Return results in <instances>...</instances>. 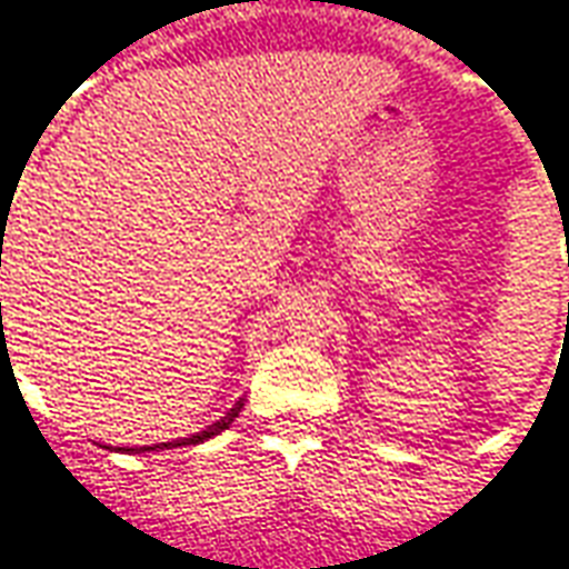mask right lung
Returning <instances> with one entry per match:
<instances>
[{"label": "right lung", "mask_w": 569, "mask_h": 569, "mask_svg": "<svg viewBox=\"0 0 569 569\" xmlns=\"http://www.w3.org/2000/svg\"><path fill=\"white\" fill-rule=\"evenodd\" d=\"M240 408H243V402H237V406L231 408V411H228L222 420H216L212 427H207L203 432H198V436H191V439H182V441H167V445H161V448H170V445H198V441H207V439H212V436H219L222 429L231 427V420L237 418V411H240ZM154 448H158V445H154ZM154 448H137V451H154Z\"/></svg>", "instance_id": "obj_1"}]
</instances>
